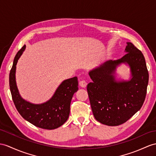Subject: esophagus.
Here are the masks:
<instances>
[{
	"label": "esophagus",
	"mask_w": 156,
	"mask_h": 156,
	"mask_svg": "<svg viewBox=\"0 0 156 156\" xmlns=\"http://www.w3.org/2000/svg\"><path fill=\"white\" fill-rule=\"evenodd\" d=\"M87 85V83L85 80H83V81H81L80 82H79V85H80L81 87H83V88H85V87H86Z\"/></svg>",
	"instance_id": "obj_1"
}]
</instances>
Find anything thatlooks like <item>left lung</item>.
Returning <instances> with one entry per match:
<instances>
[{
	"label": "left lung",
	"mask_w": 156,
	"mask_h": 156,
	"mask_svg": "<svg viewBox=\"0 0 156 156\" xmlns=\"http://www.w3.org/2000/svg\"><path fill=\"white\" fill-rule=\"evenodd\" d=\"M125 54L117 60H108L89 72L93 82L87 85L91 109L95 119L107 126L126 122L142 107L149 74L141 51L127 42ZM130 67L129 80L117 81L116 68L121 64Z\"/></svg>",
	"instance_id": "8db88e82"
}]
</instances>
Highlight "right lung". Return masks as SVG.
I'll return each instance as SVG.
<instances>
[{
    "instance_id": "right-lung-1",
    "label": "right lung",
    "mask_w": 156,
    "mask_h": 156,
    "mask_svg": "<svg viewBox=\"0 0 156 156\" xmlns=\"http://www.w3.org/2000/svg\"><path fill=\"white\" fill-rule=\"evenodd\" d=\"M24 45L15 56L9 75V85L12 98L20 115L34 126L47 130L59 128L69 118L71 101L78 90L77 77L64 80L50 99L41 104H34L22 98L16 82V64L25 50Z\"/></svg>"
}]
</instances>
